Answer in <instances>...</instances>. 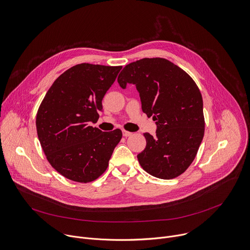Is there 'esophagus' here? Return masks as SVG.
<instances>
[{
	"instance_id": "esophagus-1",
	"label": "esophagus",
	"mask_w": 250,
	"mask_h": 250,
	"mask_svg": "<svg viewBox=\"0 0 250 250\" xmlns=\"http://www.w3.org/2000/svg\"><path fill=\"white\" fill-rule=\"evenodd\" d=\"M131 134H132V132H130V131H127V130H123V135H124L125 137L130 136Z\"/></svg>"
}]
</instances>
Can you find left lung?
<instances>
[{"instance_id":"left-lung-1","label":"left lung","mask_w":250,"mask_h":250,"mask_svg":"<svg viewBox=\"0 0 250 250\" xmlns=\"http://www.w3.org/2000/svg\"><path fill=\"white\" fill-rule=\"evenodd\" d=\"M118 82L134 84L141 108L156 121V135L146 132L140 166L160 179L183 174L194 161L205 133L203 98L193 78L165 58H144L127 64Z\"/></svg>"}]
</instances>
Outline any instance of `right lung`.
Returning <instances> with one entry per match:
<instances>
[{
	"mask_svg": "<svg viewBox=\"0 0 250 250\" xmlns=\"http://www.w3.org/2000/svg\"><path fill=\"white\" fill-rule=\"evenodd\" d=\"M122 66L77 64L66 70L45 94L37 114V131L50 165L78 183L95 181L106 170L123 132L91 126Z\"/></svg>",
	"mask_w": 250,
	"mask_h": 250,
	"instance_id": "add662e5",
	"label": "right lung"
}]
</instances>
